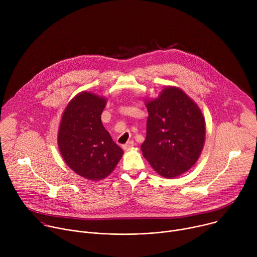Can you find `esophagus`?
I'll return each instance as SVG.
<instances>
[{
    "mask_svg": "<svg viewBox=\"0 0 257 257\" xmlns=\"http://www.w3.org/2000/svg\"><path fill=\"white\" fill-rule=\"evenodd\" d=\"M134 142L133 141H128L126 144H124L123 145V149L125 150V151H129L130 149H132L133 148V146H134Z\"/></svg>",
    "mask_w": 257,
    "mask_h": 257,
    "instance_id": "34e87169",
    "label": "esophagus"
}]
</instances>
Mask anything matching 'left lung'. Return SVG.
<instances>
[{
	"mask_svg": "<svg viewBox=\"0 0 257 257\" xmlns=\"http://www.w3.org/2000/svg\"><path fill=\"white\" fill-rule=\"evenodd\" d=\"M149 118L143 157L167 179L190 170L205 141V121L199 106L181 88L165 87L158 97L146 99Z\"/></svg>",
	"mask_w": 257,
	"mask_h": 257,
	"instance_id": "left-lung-1",
	"label": "left lung"
}]
</instances>
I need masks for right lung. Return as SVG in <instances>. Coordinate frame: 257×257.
Wrapping results in <instances>:
<instances>
[{"label":"right lung","mask_w":257,"mask_h":257,"mask_svg":"<svg viewBox=\"0 0 257 257\" xmlns=\"http://www.w3.org/2000/svg\"><path fill=\"white\" fill-rule=\"evenodd\" d=\"M104 96L82 91L73 97L62 115L58 146L68 167L91 181L111 174L124 154L101 123Z\"/></svg>","instance_id":"right-lung-1"}]
</instances>
